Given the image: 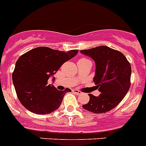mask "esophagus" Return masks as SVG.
Instances as JSON below:
<instances>
[{"instance_id":"1","label":"esophagus","mask_w":146,"mask_h":146,"mask_svg":"<svg viewBox=\"0 0 146 146\" xmlns=\"http://www.w3.org/2000/svg\"><path fill=\"white\" fill-rule=\"evenodd\" d=\"M72 92L77 94H82V92H80L79 90H77V89H73V90H72Z\"/></svg>"}]
</instances>
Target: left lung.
<instances>
[{"instance_id": "1", "label": "left lung", "mask_w": 146, "mask_h": 146, "mask_svg": "<svg viewBox=\"0 0 146 146\" xmlns=\"http://www.w3.org/2000/svg\"><path fill=\"white\" fill-rule=\"evenodd\" d=\"M80 53L95 62V75L93 80L100 95L88 94L89 101L83 105L92 113L109 111L122 101L130 88L131 68L124 54L119 51L101 46Z\"/></svg>"}]
</instances>
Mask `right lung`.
Returning a JSON list of instances; mask_svg holds the SVG:
<instances>
[{"label": "right lung", "instance_id": "right-lung-1", "mask_svg": "<svg viewBox=\"0 0 146 146\" xmlns=\"http://www.w3.org/2000/svg\"><path fill=\"white\" fill-rule=\"evenodd\" d=\"M78 50L67 52L48 47H37L21 55L15 63L12 81L21 104L35 114H46L58 109L69 88L58 90L48 79L65 62L78 54Z\"/></svg>", "mask_w": 146, "mask_h": 146}]
</instances>
